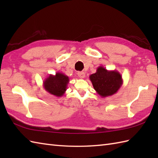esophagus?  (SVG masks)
<instances>
[{"label": "esophagus", "instance_id": "obj_1", "mask_svg": "<svg viewBox=\"0 0 158 158\" xmlns=\"http://www.w3.org/2000/svg\"><path fill=\"white\" fill-rule=\"evenodd\" d=\"M77 75H78V76L79 77V78L81 79H83L85 76V74L84 72H78Z\"/></svg>", "mask_w": 158, "mask_h": 158}]
</instances>
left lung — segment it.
Instances as JSON below:
<instances>
[{
    "label": "left lung",
    "mask_w": 158,
    "mask_h": 158,
    "mask_svg": "<svg viewBox=\"0 0 158 158\" xmlns=\"http://www.w3.org/2000/svg\"><path fill=\"white\" fill-rule=\"evenodd\" d=\"M94 88L98 94L106 98L115 94L123 84L122 77L116 70H108L100 66L96 72L89 75Z\"/></svg>",
    "instance_id": "obj_1"
}]
</instances>
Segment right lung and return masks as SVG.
I'll list each match as a JSON object with an SVG mask.
<instances>
[{
    "instance_id": "right-lung-1",
    "label": "right lung",
    "mask_w": 158,
    "mask_h": 158,
    "mask_svg": "<svg viewBox=\"0 0 158 158\" xmlns=\"http://www.w3.org/2000/svg\"><path fill=\"white\" fill-rule=\"evenodd\" d=\"M69 82V77L62 73L58 72L55 75H49L43 81V87L50 94L61 97L66 91Z\"/></svg>"
}]
</instances>
